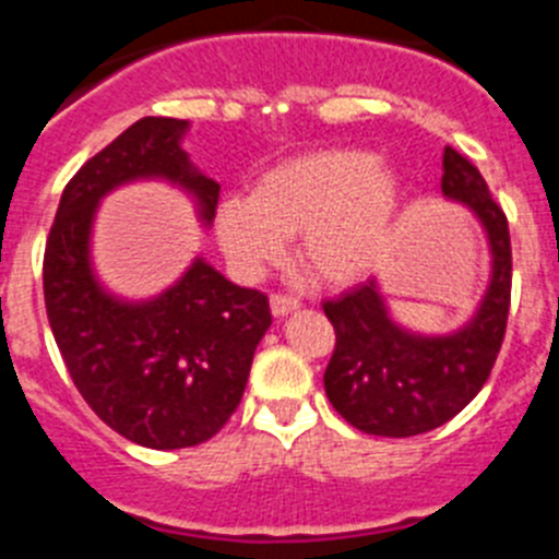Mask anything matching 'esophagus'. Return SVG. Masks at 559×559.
I'll use <instances>...</instances> for the list:
<instances>
[{
  "instance_id": "obj_1",
  "label": "esophagus",
  "mask_w": 559,
  "mask_h": 559,
  "mask_svg": "<svg viewBox=\"0 0 559 559\" xmlns=\"http://www.w3.org/2000/svg\"><path fill=\"white\" fill-rule=\"evenodd\" d=\"M296 308H299V299H296V296L271 294V310H274V316H288L294 313Z\"/></svg>"
}]
</instances>
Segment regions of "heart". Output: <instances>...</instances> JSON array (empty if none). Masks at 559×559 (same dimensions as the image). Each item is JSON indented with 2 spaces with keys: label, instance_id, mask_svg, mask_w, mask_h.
I'll return each mask as SVG.
<instances>
[{
  "label": "heart",
  "instance_id": "obj_1",
  "mask_svg": "<svg viewBox=\"0 0 559 559\" xmlns=\"http://www.w3.org/2000/svg\"><path fill=\"white\" fill-rule=\"evenodd\" d=\"M394 173L364 151H316L260 173L251 199H229L215 231L229 263L254 276L276 263L299 231V263L328 285L360 280L386 249L397 218Z\"/></svg>",
  "mask_w": 559,
  "mask_h": 559
}]
</instances>
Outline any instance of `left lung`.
Listing matches in <instances>:
<instances>
[{
	"mask_svg": "<svg viewBox=\"0 0 559 559\" xmlns=\"http://www.w3.org/2000/svg\"><path fill=\"white\" fill-rule=\"evenodd\" d=\"M442 192L467 204L487 229L492 280L471 324L453 335H412L389 319L374 280L328 299L335 347L324 392L349 426L374 437H414L445 426L490 378L512 296L510 224L467 156L445 147Z\"/></svg>",
	"mask_w": 559,
	"mask_h": 559,
	"instance_id": "1",
	"label": "left lung"
}]
</instances>
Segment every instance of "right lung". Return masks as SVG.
Listing matches in <instances>:
<instances>
[{"mask_svg": "<svg viewBox=\"0 0 559 559\" xmlns=\"http://www.w3.org/2000/svg\"><path fill=\"white\" fill-rule=\"evenodd\" d=\"M187 122L142 117L63 187L44 249V305L67 372L108 428L153 451L201 445L240 406L251 358L271 328L269 296L195 260L179 283L142 305L97 285L88 231L97 201L122 181H176L210 224L221 185L187 162Z\"/></svg>", "mask_w": 559, "mask_h": 559, "instance_id": "right-lung-1", "label": "right lung"}]
</instances>
